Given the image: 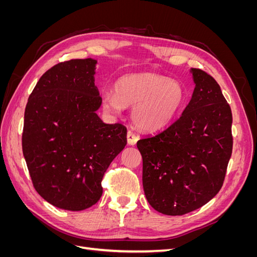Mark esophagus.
Listing matches in <instances>:
<instances>
[{
  "label": "esophagus",
  "instance_id": "esophagus-1",
  "mask_svg": "<svg viewBox=\"0 0 257 257\" xmlns=\"http://www.w3.org/2000/svg\"><path fill=\"white\" fill-rule=\"evenodd\" d=\"M126 137H127V144H128L130 146L136 145V143H137V141H138V136H137L136 134H134L133 132L128 131Z\"/></svg>",
  "mask_w": 257,
  "mask_h": 257
}]
</instances>
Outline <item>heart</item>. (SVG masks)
I'll list each match as a JSON object with an SVG mask.
<instances>
[{
	"label": "heart",
	"mask_w": 257,
	"mask_h": 257,
	"mask_svg": "<svg viewBox=\"0 0 257 257\" xmlns=\"http://www.w3.org/2000/svg\"><path fill=\"white\" fill-rule=\"evenodd\" d=\"M185 91L180 82L154 74H132L115 82L114 92L102 95L103 108L119 114L132 105L131 118L136 126L152 131L166 126L182 110Z\"/></svg>",
	"instance_id": "obj_1"
}]
</instances>
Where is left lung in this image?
I'll return each instance as SVG.
<instances>
[{
  "label": "left lung",
  "mask_w": 257,
  "mask_h": 257,
  "mask_svg": "<svg viewBox=\"0 0 257 257\" xmlns=\"http://www.w3.org/2000/svg\"><path fill=\"white\" fill-rule=\"evenodd\" d=\"M195 89L180 118L137 142L148 203L166 215H182L221 190L232 151L230 107L220 85L191 68Z\"/></svg>",
  "instance_id": "left-lung-1"
}]
</instances>
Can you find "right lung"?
<instances>
[{"label":"right lung","instance_id":"obj_1","mask_svg":"<svg viewBox=\"0 0 257 257\" xmlns=\"http://www.w3.org/2000/svg\"><path fill=\"white\" fill-rule=\"evenodd\" d=\"M97 61L76 59L48 69L28 99L22 151L36 192L69 211L90 208L102 179L126 145V127L106 124L96 111Z\"/></svg>","mask_w":257,"mask_h":257}]
</instances>
